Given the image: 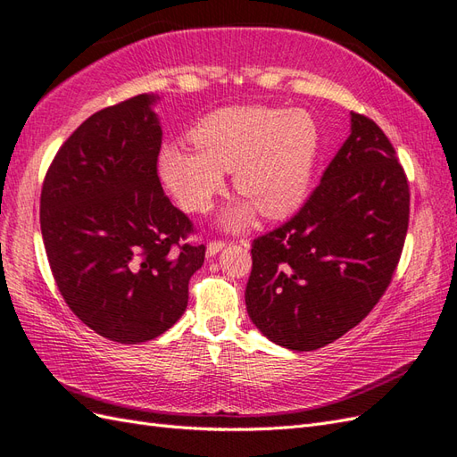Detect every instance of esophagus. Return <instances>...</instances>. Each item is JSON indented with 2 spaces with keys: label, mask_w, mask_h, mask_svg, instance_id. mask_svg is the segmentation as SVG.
<instances>
[{
  "label": "esophagus",
  "mask_w": 457,
  "mask_h": 457,
  "mask_svg": "<svg viewBox=\"0 0 457 457\" xmlns=\"http://www.w3.org/2000/svg\"><path fill=\"white\" fill-rule=\"evenodd\" d=\"M222 248H225V242L222 240H211L207 242V258H213Z\"/></svg>",
  "instance_id": "34e87169"
}]
</instances>
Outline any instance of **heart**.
Segmentation results:
<instances>
[{"mask_svg":"<svg viewBox=\"0 0 457 457\" xmlns=\"http://www.w3.org/2000/svg\"><path fill=\"white\" fill-rule=\"evenodd\" d=\"M195 149L164 143L157 172L176 202L205 213L232 170L235 190L246 199L220 213V227H248L255 211L279 219L303 204L318 157L320 133L304 110L232 106L205 116L190 131Z\"/></svg>","mask_w":457,"mask_h":457,"instance_id":"heart-1","label":"heart"}]
</instances>
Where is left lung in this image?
Instances as JSON below:
<instances>
[{
    "instance_id": "1",
    "label": "left lung",
    "mask_w": 457,
    "mask_h": 457,
    "mask_svg": "<svg viewBox=\"0 0 457 457\" xmlns=\"http://www.w3.org/2000/svg\"><path fill=\"white\" fill-rule=\"evenodd\" d=\"M409 225V184L392 143L351 112V133L285 225L252 244L248 316L291 351H314L369 316L392 281Z\"/></svg>"
}]
</instances>
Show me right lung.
Here are the masks:
<instances>
[{"instance_id": "add662e5", "label": "right lung", "mask_w": 457, "mask_h": 457, "mask_svg": "<svg viewBox=\"0 0 457 457\" xmlns=\"http://www.w3.org/2000/svg\"><path fill=\"white\" fill-rule=\"evenodd\" d=\"M137 95L87 118L65 141L40 194V230L65 303L110 341L136 345L172 328L204 244L164 195L157 174L162 129Z\"/></svg>"}]
</instances>
